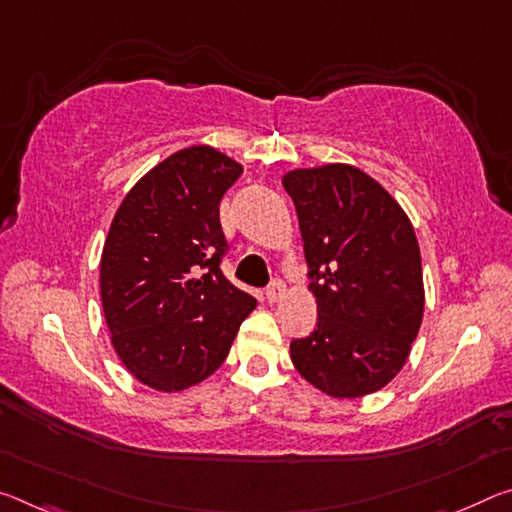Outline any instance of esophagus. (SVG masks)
<instances>
[{"label": "esophagus", "instance_id": "1", "mask_svg": "<svg viewBox=\"0 0 512 512\" xmlns=\"http://www.w3.org/2000/svg\"><path fill=\"white\" fill-rule=\"evenodd\" d=\"M285 291H287L285 282H282V280H273L271 287L266 289V300H269V303H280V300L285 298Z\"/></svg>", "mask_w": 512, "mask_h": 512}]
</instances>
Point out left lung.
I'll return each instance as SVG.
<instances>
[{
    "instance_id": "left-lung-1",
    "label": "left lung",
    "mask_w": 512,
    "mask_h": 512,
    "mask_svg": "<svg viewBox=\"0 0 512 512\" xmlns=\"http://www.w3.org/2000/svg\"><path fill=\"white\" fill-rule=\"evenodd\" d=\"M296 205L316 328L294 339L291 362L332 399H360L392 383L424 319L415 227L385 186L351 164L282 175Z\"/></svg>"
}]
</instances>
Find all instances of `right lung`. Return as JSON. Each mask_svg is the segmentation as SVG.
<instances>
[{
    "label": "right lung",
    "instance_id": "add662e5",
    "mask_svg": "<svg viewBox=\"0 0 512 512\" xmlns=\"http://www.w3.org/2000/svg\"><path fill=\"white\" fill-rule=\"evenodd\" d=\"M241 173L212 145L177 150L129 189L104 239L100 298L113 351L157 392L212 376L257 305L221 271L218 205Z\"/></svg>",
    "mask_w": 512,
    "mask_h": 512
}]
</instances>
